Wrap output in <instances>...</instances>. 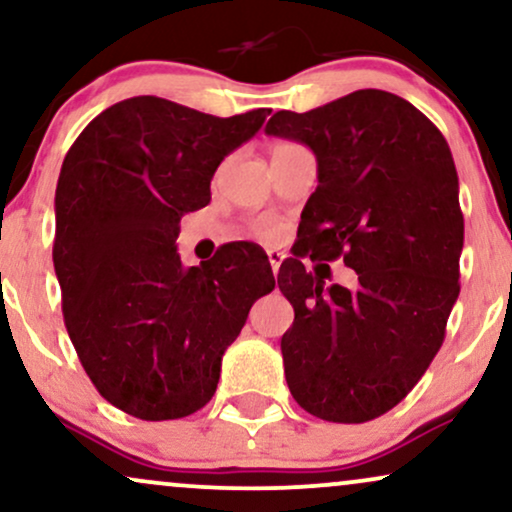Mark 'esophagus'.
<instances>
[{
	"instance_id": "esophagus-1",
	"label": "esophagus",
	"mask_w": 512,
	"mask_h": 512,
	"mask_svg": "<svg viewBox=\"0 0 512 512\" xmlns=\"http://www.w3.org/2000/svg\"><path fill=\"white\" fill-rule=\"evenodd\" d=\"M267 257H269L271 271H274V274H278V267H281L283 255H281V252H278V250H267Z\"/></svg>"
}]
</instances>
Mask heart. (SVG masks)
Wrapping results in <instances>:
<instances>
[{"mask_svg": "<svg viewBox=\"0 0 512 512\" xmlns=\"http://www.w3.org/2000/svg\"><path fill=\"white\" fill-rule=\"evenodd\" d=\"M290 148H297V146H295V144H288V141H281V144H276V146H274V153L290 151ZM257 231H260V234H262V236H267V238H276L278 234H281V229H278V224H274V222H267V219H264V222L257 224Z\"/></svg>", "mask_w": 512, "mask_h": 512, "instance_id": "1", "label": "heart"}]
</instances>
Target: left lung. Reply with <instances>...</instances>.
I'll return each mask as SVG.
<instances>
[{
    "mask_svg": "<svg viewBox=\"0 0 512 512\" xmlns=\"http://www.w3.org/2000/svg\"><path fill=\"white\" fill-rule=\"evenodd\" d=\"M267 134L307 144L319 163L295 257L278 271L295 309L281 338L290 394L316 418L366 423L413 390L444 342L461 290L454 158L416 106L383 89L307 113L278 111ZM304 256H342L358 286L323 291Z\"/></svg>",
    "mask_w": 512,
    "mask_h": 512,
    "instance_id": "left-lung-1",
    "label": "left lung"
}]
</instances>
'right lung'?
I'll list each match as a JSON object with an SVG mask.
<instances>
[{
	"mask_svg": "<svg viewBox=\"0 0 512 512\" xmlns=\"http://www.w3.org/2000/svg\"><path fill=\"white\" fill-rule=\"evenodd\" d=\"M269 108L231 118L132 96L82 129L56 186L54 269L63 321L96 390L141 420L203 409L252 302L274 290L267 255L229 243L184 267L179 222L255 137Z\"/></svg>",
	"mask_w": 512,
	"mask_h": 512,
	"instance_id": "obj_1",
	"label": "right lung"
}]
</instances>
